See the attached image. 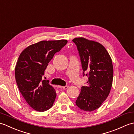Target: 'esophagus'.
Segmentation results:
<instances>
[{
  "label": "esophagus",
  "mask_w": 134,
  "mask_h": 134,
  "mask_svg": "<svg viewBox=\"0 0 134 134\" xmlns=\"http://www.w3.org/2000/svg\"><path fill=\"white\" fill-rule=\"evenodd\" d=\"M59 87L60 88V89H64V90H66V89H68V87H69V86H59Z\"/></svg>",
  "instance_id": "esophagus-1"
}]
</instances>
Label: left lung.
I'll list each match as a JSON object with an SVG mask.
<instances>
[{"label":"left lung","mask_w":134,"mask_h":134,"mask_svg":"<svg viewBox=\"0 0 134 134\" xmlns=\"http://www.w3.org/2000/svg\"><path fill=\"white\" fill-rule=\"evenodd\" d=\"M72 41L77 47L83 76H88L87 86L81 87L75 103L81 109L91 112L100 107L110 93L112 61L105 47L98 42L83 37L74 38Z\"/></svg>","instance_id":"obj_1"}]
</instances>
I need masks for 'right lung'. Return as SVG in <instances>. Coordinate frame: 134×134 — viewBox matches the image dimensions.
Here are the masks:
<instances>
[{
	"mask_svg": "<svg viewBox=\"0 0 134 134\" xmlns=\"http://www.w3.org/2000/svg\"><path fill=\"white\" fill-rule=\"evenodd\" d=\"M67 43L66 40L41 41L25 48L19 56L15 69L17 85L27 103L38 112L50 109L55 102V90L42 76L54 55Z\"/></svg>",
	"mask_w": 134,
	"mask_h": 134,
	"instance_id": "add662e5",
	"label": "right lung"
}]
</instances>
